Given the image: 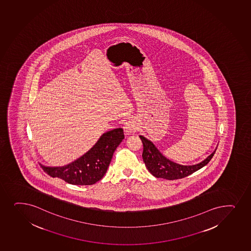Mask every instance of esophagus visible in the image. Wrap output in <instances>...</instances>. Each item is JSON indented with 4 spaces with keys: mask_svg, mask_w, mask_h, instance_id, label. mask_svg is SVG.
I'll use <instances>...</instances> for the list:
<instances>
[{
    "mask_svg": "<svg viewBox=\"0 0 251 251\" xmlns=\"http://www.w3.org/2000/svg\"><path fill=\"white\" fill-rule=\"evenodd\" d=\"M124 131L125 134H130L132 132H135L137 131V127L135 124H133L132 121H127L125 123L124 126Z\"/></svg>",
    "mask_w": 251,
    "mask_h": 251,
    "instance_id": "1",
    "label": "esophagus"
}]
</instances>
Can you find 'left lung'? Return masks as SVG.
Segmentation results:
<instances>
[{
    "label": "left lung",
    "mask_w": 251,
    "mask_h": 251,
    "mask_svg": "<svg viewBox=\"0 0 251 251\" xmlns=\"http://www.w3.org/2000/svg\"><path fill=\"white\" fill-rule=\"evenodd\" d=\"M139 138H141L144 145V151L142 156L147 169L154 177L165 178L168 180L182 178L196 172L199 169H202L211 160L214 152L217 150L216 148L211 154L208 155L207 158L198 164L183 165L169 160V158H167L158 151L152 142L144 138V136L140 135Z\"/></svg>",
    "instance_id": "left-lung-1"
}]
</instances>
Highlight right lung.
<instances>
[{
  "label": "right lung",
  "instance_id": "1",
  "mask_svg": "<svg viewBox=\"0 0 251 251\" xmlns=\"http://www.w3.org/2000/svg\"><path fill=\"white\" fill-rule=\"evenodd\" d=\"M124 138L121 127L104 132L86 153L64 166H46L43 170L74 185H92L107 172L113 152Z\"/></svg>",
  "mask_w": 251,
  "mask_h": 251
}]
</instances>
